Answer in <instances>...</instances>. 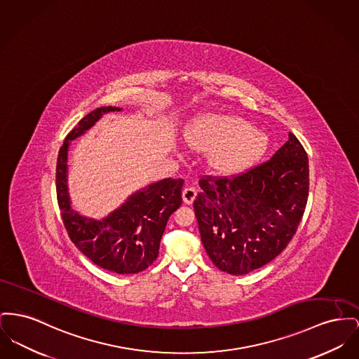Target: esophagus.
Here are the masks:
<instances>
[{"label":"esophagus","mask_w":359,"mask_h":359,"mask_svg":"<svg viewBox=\"0 0 359 359\" xmlns=\"http://www.w3.org/2000/svg\"><path fill=\"white\" fill-rule=\"evenodd\" d=\"M182 196H183V202L184 203L191 205L195 201V198H196V190L194 187H186L183 192H182Z\"/></svg>","instance_id":"obj_1"}]
</instances>
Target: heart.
Here are the masks:
<instances>
[{"instance_id":"b5f03b06","label":"heart","mask_w":359,"mask_h":359,"mask_svg":"<svg viewBox=\"0 0 359 359\" xmlns=\"http://www.w3.org/2000/svg\"><path fill=\"white\" fill-rule=\"evenodd\" d=\"M186 137L192 148L214 150L211 163L224 173L252 167L269 147L266 134L241 118L226 115H209L195 121Z\"/></svg>"}]
</instances>
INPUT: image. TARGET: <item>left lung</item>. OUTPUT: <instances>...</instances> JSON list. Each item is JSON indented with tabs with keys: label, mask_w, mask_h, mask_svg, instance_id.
Wrapping results in <instances>:
<instances>
[{
	"label": "left lung",
	"mask_w": 359,
	"mask_h": 359,
	"mask_svg": "<svg viewBox=\"0 0 359 359\" xmlns=\"http://www.w3.org/2000/svg\"><path fill=\"white\" fill-rule=\"evenodd\" d=\"M194 201L211 262L245 275L270 263L293 238L308 202V154L294 134L274 156L237 176L199 180Z\"/></svg>",
	"instance_id": "obj_1"
}]
</instances>
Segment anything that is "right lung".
Instances as JSON below:
<instances>
[{
	"label": "right lung",
	"mask_w": 359,
	"mask_h": 359,
	"mask_svg": "<svg viewBox=\"0 0 359 359\" xmlns=\"http://www.w3.org/2000/svg\"><path fill=\"white\" fill-rule=\"evenodd\" d=\"M118 107H100L85 115L65 138L57 161V199L65 228L74 245L96 266L116 274H137L157 259L169 217L182 205L183 179H164L134 192L106 218L97 221L74 210L67 191V151L70 141L107 112Z\"/></svg>",
	"instance_id": "right-lung-1"
}]
</instances>
